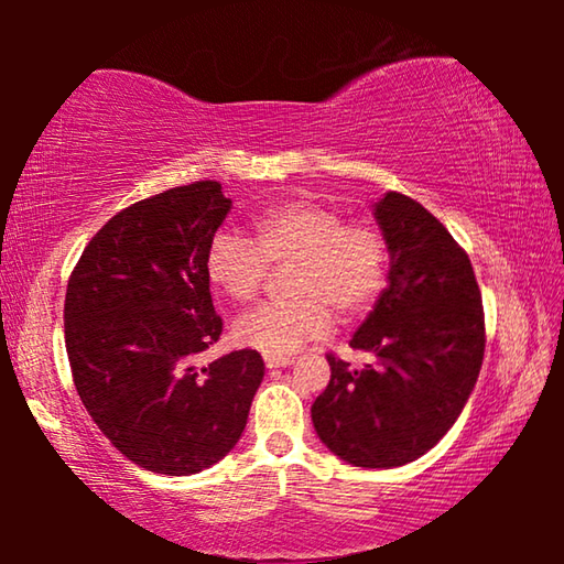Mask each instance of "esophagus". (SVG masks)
<instances>
[{"mask_svg": "<svg viewBox=\"0 0 564 564\" xmlns=\"http://www.w3.org/2000/svg\"><path fill=\"white\" fill-rule=\"evenodd\" d=\"M263 360H265V368H269V370L293 366V358H291V356H283V358H279V356H265Z\"/></svg>", "mask_w": 564, "mask_h": 564, "instance_id": "1", "label": "esophagus"}]
</instances>
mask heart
<instances>
[{
  "mask_svg": "<svg viewBox=\"0 0 564 564\" xmlns=\"http://www.w3.org/2000/svg\"><path fill=\"white\" fill-rule=\"evenodd\" d=\"M269 263H293L291 299L246 313L234 323V338L283 358L326 336L333 313L352 321L378 301L388 279V246L373 226L346 224L336 206L293 198L265 208L251 238L218 231L206 251L208 281L238 303L259 295Z\"/></svg>",
  "mask_w": 564,
  "mask_h": 564,
  "instance_id": "1",
  "label": "heart"
}]
</instances>
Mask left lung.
Returning a JSON list of instances; mask_svg holds the SVG:
<instances>
[{
    "instance_id": "1",
    "label": "left lung",
    "mask_w": 564,
    "mask_h": 564,
    "mask_svg": "<svg viewBox=\"0 0 564 564\" xmlns=\"http://www.w3.org/2000/svg\"><path fill=\"white\" fill-rule=\"evenodd\" d=\"M373 212L388 285L350 348L376 362L358 370L328 352L330 383L311 417L340 460L388 470L425 455L460 417L480 376L485 313L470 259L427 208L388 191Z\"/></svg>"
}]
</instances>
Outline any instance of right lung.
Instances as JSON below:
<instances>
[{
  "instance_id": "1",
  "label": "right lung",
  "mask_w": 564,
  "mask_h": 564,
  "mask_svg": "<svg viewBox=\"0 0 564 564\" xmlns=\"http://www.w3.org/2000/svg\"><path fill=\"white\" fill-rule=\"evenodd\" d=\"M228 212L218 181L131 204L99 228L66 285L76 393L111 445L151 473L194 475L231 453L263 380L251 348L196 366L224 330L206 251Z\"/></svg>"
}]
</instances>
